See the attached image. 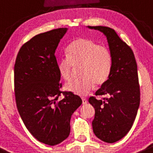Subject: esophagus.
Masks as SVG:
<instances>
[{
	"instance_id": "esophagus-1",
	"label": "esophagus",
	"mask_w": 153,
	"mask_h": 153,
	"mask_svg": "<svg viewBox=\"0 0 153 153\" xmlns=\"http://www.w3.org/2000/svg\"><path fill=\"white\" fill-rule=\"evenodd\" d=\"M82 103L84 104H87V99H86V98H84L83 97L82 98Z\"/></svg>"
}]
</instances>
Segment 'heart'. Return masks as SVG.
Instances as JSON below:
<instances>
[{"instance_id":"heart-1","label":"heart","mask_w":153,"mask_h":153,"mask_svg":"<svg viewBox=\"0 0 153 153\" xmlns=\"http://www.w3.org/2000/svg\"><path fill=\"white\" fill-rule=\"evenodd\" d=\"M66 58L57 63L60 76L66 81L73 78L74 66H79L81 77L66 84V88L75 94L84 96L94 87L105 84L111 75L113 57L110 50L87 38H77L66 48Z\"/></svg>"}]
</instances>
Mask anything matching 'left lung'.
<instances>
[{"mask_svg": "<svg viewBox=\"0 0 153 153\" xmlns=\"http://www.w3.org/2000/svg\"><path fill=\"white\" fill-rule=\"evenodd\" d=\"M88 27L106 36L113 57L111 75L96 92V96L107 97L103 100L95 96L89 98L95 108L93 132L102 141L114 143L129 131L137 116L140 101L137 63L131 48L114 29L102 26Z\"/></svg>", "mask_w": 153, "mask_h": 153, "instance_id": "1", "label": "left lung"}]
</instances>
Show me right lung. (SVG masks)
I'll return each mask as SVG.
<instances>
[{"label":"right lung","instance_id":"1","mask_svg":"<svg viewBox=\"0 0 153 153\" xmlns=\"http://www.w3.org/2000/svg\"><path fill=\"white\" fill-rule=\"evenodd\" d=\"M66 28L39 33L19 50L14 66L18 111L28 131L39 142L54 146L70 132L72 114L82 104L78 95L61 91L55 50ZM65 97L60 100L59 97Z\"/></svg>","mask_w":153,"mask_h":153}]
</instances>
